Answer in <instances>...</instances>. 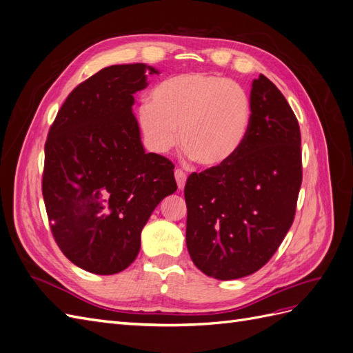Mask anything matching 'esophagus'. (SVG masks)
<instances>
[{
	"label": "esophagus",
	"instance_id": "1",
	"mask_svg": "<svg viewBox=\"0 0 353 353\" xmlns=\"http://www.w3.org/2000/svg\"><path fill=\"white\" fill-rule=\"evenodd\" d=\"M175 179H176L178 188L183 190L185 187V183H187V174L183 172V170H181V169H176L175 170Z\"/></svg>",
	"mask_w": 353,
	"mask_h": 353
}]
</instances>
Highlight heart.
Masks as SVG:
<instances>
[{"label":"heart","mask_w":353,"mask_h":353,"mask_svg":"<svg viewBox=\"0 0 353 353\" xmlns=\"http://www.w3.org/2000/svg\"><path fill=\"white\" fill-rule=\"evenodd\" d=\"M137 121L150 152L166 154L179 137V145L199 165L215 168L227 163L243 145L252 103L239 83L191 72L159 83L150 104L138 109Z\"/></svg>","instance_id":"obj_1"}]
</instances>
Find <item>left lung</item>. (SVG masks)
Masks as SVG:
<instances>
[{
	"mask_svg": "<svg viewBox=\"0 0 353 353\" xmlns=\"http://www.w3.org/2000/svg\"><path fill=\"white\" fill-rule=\"evenodd\" d=\"M248 137L227 163L187 179V249L216 280L261 270L290 230L302 184L301 130L281 91L252 82Z\"/></svg>",
	"mask_w": 353,
	"mask_h": 353,
	"instance_id": "obj_1",
	"label": "left lung"
}]
</instances>
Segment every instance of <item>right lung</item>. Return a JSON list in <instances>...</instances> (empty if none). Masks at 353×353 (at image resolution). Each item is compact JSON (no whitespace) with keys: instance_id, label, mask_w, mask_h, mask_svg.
<instances>
[{"instance_id":"add662e5","label":"right lung","mask_w":353,"mask_h":353,"mask_svg":"<svg viewBox=\"0 0 353 353\" xmlns=\"http://www.w3.org/2000/svg\"><path fill=\"white\" fill-rule=\"evenodd\" d=\"M145 63L104 68L63 103L46 143L42 175L51 232L79 268L112 275L130 266L152 212L176 191L174 163L145 153L132 113Z\"/></svg>"}]
</instances>
